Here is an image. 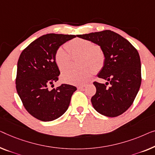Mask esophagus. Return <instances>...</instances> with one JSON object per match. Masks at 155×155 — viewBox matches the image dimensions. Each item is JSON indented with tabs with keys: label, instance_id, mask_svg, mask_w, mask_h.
I'll list each match as a JSON object with an SVG mask.
<instances>
[{
	"label": "esophagus",
	"instance_id": "obj_1",
	"mask_svg": "<svg viewBox=\"0 0 155 155\" xmlns=\"http://www.w3.org/2000/svg\"><path fill=\"white\" fill-rule=\"evenodd\" d=\"M86 87V85H80V86H78V89H82L83 88H84V87Z\"/></svg>",
	"mask_w": 155,
	"mask_h": 155
}]
</instances>
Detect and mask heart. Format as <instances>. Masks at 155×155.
Wrapping results in <instances>:
<instances>
[{
  "label": "heart",
  "mask_w": 155,
  "mask_h": 155,
  "mask_svg": "<svg viewBox=\"0 0 155 155\" xmlns=\"http://www.w3.org/2000/svg\"><path fill=\"white\" fill-rule=\"evenodd\" d=\"M71 51L73 55H81L80 69H66L61 75L63 82L73 84H83L90 79L96 71H100L104 66L105 55L101 47L93 44L89 40L75 38L66 45L59 47L54 54L55 63L60 71L69 65Z\"/></svg>",
  "instance_id": "obj_1"
}]
</instances>
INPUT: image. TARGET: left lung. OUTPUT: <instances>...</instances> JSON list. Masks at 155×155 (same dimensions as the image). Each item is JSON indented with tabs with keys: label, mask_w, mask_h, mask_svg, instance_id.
I'll use <instances>...</instances> for the list:
<instances>
[{
	"label": "left lung",
	"mask_w": 155,
	"mask_h": 155,
	"mask_svg": "<svg viewBox=\"0 0 155 155\" xmlns=\"http://www.w3.org/2000/svg\"><path fill=\"white\" fill-rule=\"evenodd\" d=\"M77 36L100 45L105 55L98 77L109 82H94L96 88L91 98L94 108L110 117L122 115L133 104L140 87L141 64L137 50L127 39L110 30Z\"/></svg>",
	"instance_id": "8db88e82"
}]
</instances>
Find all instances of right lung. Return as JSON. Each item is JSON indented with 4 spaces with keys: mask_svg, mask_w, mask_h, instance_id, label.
<instances>
[{
    "mask_svg": "<svg viewBox=\"0 0 155 155\" xmlns=\"http://www.w3.org/2000/svg\"><path fill=\"white\" fill-rule=\"evenodd\" d=\"M74 35L49 33L31 42L22 51L17 62L16 89L24 107L33 117L50 122L68 108L77 88L62 84L53 89L49 86L59 80L60 71L54 60L56 51Z\"/></svg>",
    "mask_w": 155,
    "mask_h": 155,
    "instance_id": "add662e5",
    "label": "right lung"
}]
</instances>
